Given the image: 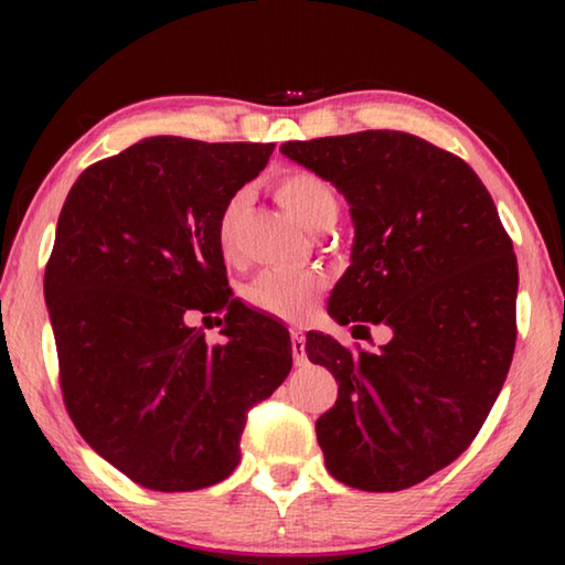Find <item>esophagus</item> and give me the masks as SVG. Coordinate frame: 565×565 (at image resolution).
Here are the masks:
<instances>
[{
	"mask_svg": "<svg viewBox=\"0 0 565 565\" xmlns=\"http://www.w3.org/2000/svg\"><path fill=\"white\" fill-rule=\"evenodd\" d=\"M291 356L296 366H301L306 361V339L301 329H291Z\"/></svg>",
	"mask_w": 565,
	"mask_h": 565,
	"instance_id": "1",
	"label": "esophagus"
}]
</instances>
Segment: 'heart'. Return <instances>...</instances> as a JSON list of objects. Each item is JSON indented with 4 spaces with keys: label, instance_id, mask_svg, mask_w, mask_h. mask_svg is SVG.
Here are the masks:
<instances>
[{
    "label": "heart",
    "instance_id": "obj_1",
    "mask_svg": "<svg viewBox=\"0 0 565 565\" xmlns=\"http://www.w3.org/2000/svg\"><path fill=\"white\" fill-rule=\"evenodd\" d=\"M276 199L284 204L296 222L306 228H313L321 218L337 216V194L327 179L306 169L286 171L276 181ZM246 194L238 191L224 204L216 224V242L224 259L232 262L236 256V226L242 218ZM327 289L323 276L313 271H264L246 286V301L269 317L281 321H303L309 317L313 303Z\"/></svg>",
    "mask_w": 565,
    "mask_h": 565
}]
</instances>
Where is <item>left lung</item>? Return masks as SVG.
Instances as JSON below:
<instances>
[{
	"label": "left lung",
	"mask_w": 565,
	"mask_h": 565,
	"mask_svg": "<svg viewBox=\"0 0 565 565\" xmlns=\"http://www.w3.org/2000/svg\"><path fill=\"white\" fill-rule=\"evenodd\" d=\"M281 154L331 181L353 222L351 264L329 317L384 323L379 351L306 333L339 398L317 420L337 481L404 491L456 461L499 398L515 347L519 266L483 181L406 131L286 141Z\"/></svg>",
	"instance_id": "obj_1"
}]
</instances>
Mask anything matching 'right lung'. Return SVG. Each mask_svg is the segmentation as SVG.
Masks as SVG:
<instances>
[{
    "instance_id": "1",
    "label": "right lung",
    "mask_w": 565,
    "mask_h": 565,
    "mask_svg": "<svg viewBox=\"0 0 565 565\" xmlns=\"http://www.w3.org/2000/svg\"><path fill=\"white\" fill-rule=\"evenodd\" d=\"M271 151L149 137L66 194L44 274L64 404L84 441L145 489L224 481L246 411L291 371L289 331L234 299L216 242L224 204ZM196 312L223 313L226 344L188 327Z\"/></svg>"
}]
</instances>
